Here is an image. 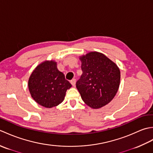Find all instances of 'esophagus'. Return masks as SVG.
<instances>
[{"instance_id": "obj_1", "label": "esophagus", "mask_w": 153, "mask_h": 153, "mask_svg": "<svg viewBox=\"0 0 153 153\" xmlns=\"http://www.w3.org/2000/svg\"><path fill=\"white\" fill-rule=\"evenodd\" d=\"M76 79H71V82H70L71 84V85H72L73 86H75V85H76Z\"/></svg>"}]
</instances>
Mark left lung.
Returning <instances> with one entry per match:
<instances>
[{"mask_svg": "<svg viewBox=\"0 0 153 153\" xmlns=\"http://www.w3.org/2000/svg\"><path fill=\"white\" fill-rule=\"evenodd\" d=\"M83 74L76 87L87 105L100 108L115 97L120 82V71L117 65L98 52H90L80 56Z\"/></svg>", "mask_w": 153, "mask_h": 153, "instance_id": "8db88e82", "label": "left lung"}]
</instances>
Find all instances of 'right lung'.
I'll use <instances>...</instances> for the list:
<instances>
[{
  "label": "right lung",
  "instance_id": "1",
  "mask_svg": "<svg viewBox=\"0 0 153 153\" xmlns=\"http://www.w3.org/2000/svg\"><path fill=\"white\" fill-rule=\"evenodd\" d=\"M71 83L57 68L56 62L45 61L33 70L28 81L31 95L39 105L52 108L64 99Z\"/></svg>",
  "mask_w": 153,
  "mask_h": 153
}]
</instances>
